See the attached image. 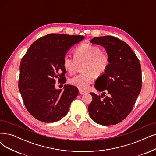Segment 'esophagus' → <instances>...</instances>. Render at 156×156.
<instances>
[{
    "label": "esophagus",
    "instance_id": "34e87169",
    "mask_svg": "<svg viewBox=\"0 0 156 156\" xmlns=\"http://www.w3.org/2000/svg\"><path fill=\"white\" fill-rule=\"evenodd\" d=\"M79 93L80 95H84L86 93V91H84V90H79Z\"/></svg>",
    "mask_w": 156,
    "mask_h": 156
}]
</instances>
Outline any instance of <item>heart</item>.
<instances>
[{
  "label": "heart",
  "mask_w": 156,
  "mask_h": 156,
  "mask_svg": "<svg viewBox=\"0 0 156 156\" xmlns=\"http://www.w3.org/2000/svg\"><path fill=\"white\" fill-rule=\"evenodd\" d=\"M73 58L65 55L63 60L65 69L70 73L74 72L77 64L83 63L82 72L69 80L70 84L79 90H86L93 79V75L98 77L102 75L109 65V59L106 53L97 46L84 43L74 49Z\"/></svg>",
  "instance_id": "1"
}]
</instances>
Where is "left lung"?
<instances>
[{"label":"left lung","mask_w":156,"mask_h":156,"mask_svg":"<svg viewBox=\"0 0 156 156\" xmlns=\"http://www.w3.org/2000/svg\"><path fill=\"white\" fill-rule=\"evenodd\" d=\"M91 42L104 47L109 65L95 81L97 90L103 91L101 97L90 93L93 100L88 106L89 115L100 125H115L129 115L141 91L140 61L126 43L115 37H95ZM105 93L107 96L102 99Z\"/></svg>","instance_id":"obj_1"}]
</instances>
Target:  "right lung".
I'll list each match as a JSON object with an SVG mask.
<instances>
[{"instance_id":"1","label":"right lung","mask_w":156,"mask_h":156,"mask_svg":"<svg viewBox=\"0 0 156 156\" xmlns=\"http://www.w3.org/2000/svg\"><path fill=\"white\" fill-rule=\"evenodd\" d=\"M84 36L50 34L34 41L21 60L18 88L26 108L36 119L46 123L60 120L69 110L79 90L65 84L55 88V79L66 82L63 60Z\"/></svg>"}]
</instances>
